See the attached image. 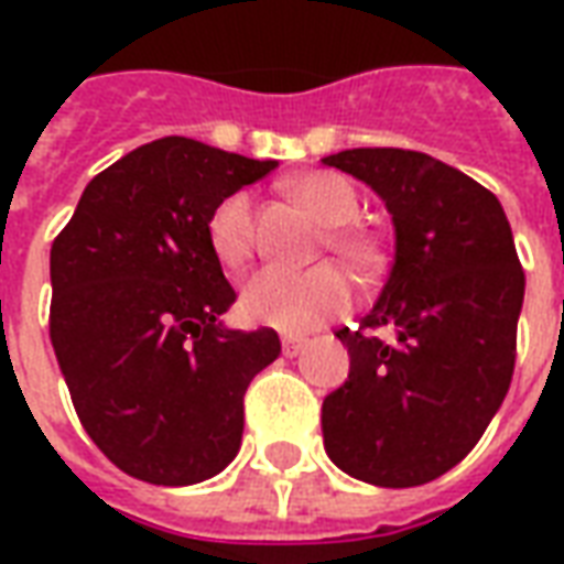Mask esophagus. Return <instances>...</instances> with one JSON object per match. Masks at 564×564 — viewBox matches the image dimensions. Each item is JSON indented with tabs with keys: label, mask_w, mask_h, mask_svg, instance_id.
Returning a JSON list of instances; mask_svg holds the SVG:
<instances>
[{
	"label": "esophagus",
	"mask_w": 564,
	"mask_h": 564,
	"mask_svg": "<svg viewBox=\"0 0 564 564\" xmlns=\"http://www.w3.org/2000/svg\"><path fill=\"white\" fill-rule=\"evenodd\" d=\"M305 338H283V356H290V359H293V356H299L302 354V350H305Z\"/></svg>",
	"instance_id": "1"
}]
</instances>
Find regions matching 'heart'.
I'll return each instance as SVG.
<instances>
[{
  "label": "heart",
  "mask_w": 564,
  "mask_h": 564,
  "mask_svg": "<svg viewBox=\"0 0 564 564\" xmlns=\"http://www.w3.org/2000/svg\"><path fill=\"white\" fill-rule=\"evenodd\" d=\"M290 193L302 208L323 223L317 250L329 247L335 257L356 271H371L380 262V245L375 235L356 226L359 196L335 172H311L295 177ZM208 247L226 271H241L253 259V198L245 189L229 193L210 210ZM354 305V283L338 265H314L305 271L265 269L253 274L241 290V311L250 323L271 326L286 335H302L341 317Z\"/></svg>",
  "instance_id": "obj_1"
}]
</instances>
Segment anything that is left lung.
<instances>
[{"label": "left lung", "instance_id": "left-lung-1", "mask_svg": "<svg viewBox=\"0 0 564 564\" xmlns=\"http://www.w3.org/2000/svg\"><path fill=\"white\" fill-rule=\"evenodd\" d=\"M387 202L395 262L359 329L344 387L323 399V444L356 480L404 489L459 465L508 395L525 274L486 186L420 150L326 156ZM390 325L397 341L380 343Z\"/></svg>", "mask_w": 564, "mask_h": 564}]
</instances>
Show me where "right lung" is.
<instances>
[{"label": "right lung", "mask_w": 564, "mask_h": 564, "mask_svg": "<svg viewBox=\"0 0 564 564\" xmlns=\"http://www.w3.org/2000/svg\"><path fill=\"white\" fill-rule=\"evenodd\" d=\"M274 165L181 135L150 141L93 177L54 238L56 362L80 425L129 477L202 484L241 447L245 392L281 338L223 326L235 290L205 226Z\"/></svg>", "instance_id": "add662e5"}]
</instances>
